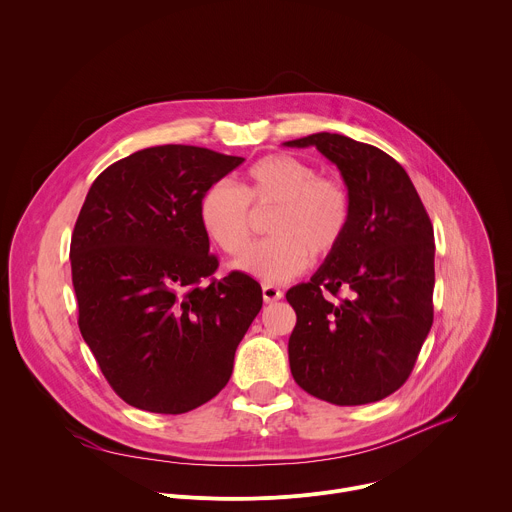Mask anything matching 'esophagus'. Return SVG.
Wrapping results in <instances>:
<instances>
[{
  "mask_svg": "<svg viewBox=\"0 0 512 512\" xmlns=\"http://www.w3.org/2000/svg\"><path fill=\"white\" fill-rule=\"evenodd\" d=\"M262 296H264L266 304H272V302L282 298V290L278 286H274V284H264L262 286Z\"/></svg>",
  "mask_w": 512,
  "mask_h": 512,
  "instance_id": "obj_1",
  "label": "esophagus"
}]
</instances>
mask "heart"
I'll return each instance as SVG.
<instances>
[{"label":"heart","instance_id":"obj_1","mask_svg":"<svg viewBox=\"0 0 512 512\" xmlns=\"http://www.w3.org/2000/svg\"><path fill=\"white\" fill-rule=\"evenodd\" d=\"M276 208L268 230L272 238L256 244L238 268L264 282L298 276L314 258L334 254L352 222L346 186L294 156L274 154L258 160L246 174V186L212 184L200 202V220L208 236L228 254H242L252 236V206Z\"/></svg>","mask_w":512,"mask_h":512}]
</instances>
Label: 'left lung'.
<instances>
[{
  "instance_id": "1",
  "label": "left lung",
  "mask_w": 512,
  "mask_h": 512,
  "mask_svg": "<svg viewBox=\"0 0 512 512\" xmlns=\"http://www.w3.org/2000/svg\"><path fill=\"white\" fill-rule=\"evenodd\" d=\"M284 146H314L340 170L352 202L340 248L286 292L296 310L292 376L338 406L382 400L406 382L432 326L430 218L404 168L370 144L320 132ZM340 289L349 296L332 301Z\"/></svg>"
}]
</instances>
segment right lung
Returning a JSON list of instances; mask_svg holds the SVG:
<instances>
[{
    "instance_id": "obj_1",
    "label": "right lung",
    "mask_w": 512,
    "mask_h": 512,
    "mask_svg": "<svg viewBox=\"0 0 512 512\" xmlns=\"http://www.w3.org/2000/svg\"><path fill=\"white\" fill-rule=\"evenodd\" d=\"M242 162L146 148L106 168L80 210L70 246L80 332L116 394L140 410L182 414L214 398L262 308L248 274L203 282L218 258L200 202Z\"/></svg>"
}]
</instances>
